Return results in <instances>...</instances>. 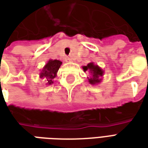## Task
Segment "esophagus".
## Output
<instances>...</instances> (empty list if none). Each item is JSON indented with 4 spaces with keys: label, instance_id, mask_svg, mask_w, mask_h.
Listing matches in <instances>:
<instances>
[{
    "label": "esophagus",
    "instance_id": "esophagus-1",
    "mask_svg": "<svg viewBox=\"0 0 148 148\" xmlns=\"http://www.w3.org/2000/svg\"><path fill=\"white\" fill-rule=\"evenodd\" d=\"M66 62H71V61H72V58H66Z\"/></svg>",
    "mask_w": 148,
    "mask_h": 148
}]
</instances>
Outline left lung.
Wrapping results in <instances>:
<instances>
[{
    "instance_id": "8db88e82",
    "label": "left lung",
    "mask_w": 148,
    "mask_h": 148,
    "mask_svg": "<svg viewBox=\"0 0 148 148\" xmlns=\"http://www.w3.org/2000/svg\"><path fill=\"white\" fill-rule=\"evenodd\" d=\"M84 71H90L91 77L89 78V82L91 84H97L101 82V79H99L100 76L103 75V71L98 66L93 64V62H90L89 64L83 66Z\"/></svg>"
}]
</instances>
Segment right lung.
I'll return each instance as SVG.
<instances>
[{
	"mask_svg": "<svg viewBox=\"0 0 148 148\" xmlns=\"http://www.w3.org/2000/svg\"><path fill=\"white\" fill-rule=\"evenodd\" d=\"M61 64L62 62L59 60H49L40 74V77H45V81L49 85L53 83V79L56 77V73Z\"/></svg>",
	"mask_w": 148,
	"mask_h": 148,
	"instance_id": "1",
	"label": "right lung"
}]
</instances>
